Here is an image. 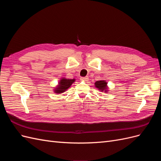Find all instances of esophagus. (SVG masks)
Listing matches in <instances>:
<instances>
[{
    "label": "esophagus",
    "mask_w": 161,
    "mask_h": 161,
    "mask_svg": "<svg viewBox=\"0 0 161 161\" xmlns=\"http://www.w3.org/2000/svg\"><path fill=\"white\" fill-rule=\"evenodd\" d=\"M88 77L87 76H85V77H81L80 78V80H82V81H86V80H88Z\"/></svg>",
    "instance_id": "1"
}]
</instances>
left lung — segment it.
<instances>
[{
  "mask_svg": "<svg viewBox=\"0 0 161 161\" xmlns=\"http://www.w3.org/2000/svg\"><path fill=\"white\" fill-rule=\"evenodd\" d=\"M108 82H107L105 80H97L95 82V85L96 88H97V89H99V91H102V92H107L108 91Z\"/></svg>",
  "mask_w": 161,
  "mask_h": 161,
  "instance_id": "obj_1",
  "label": "left lung"
}]
</instances>
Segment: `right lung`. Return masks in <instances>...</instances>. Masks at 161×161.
Masks as SVG:
<instances>
[{
  "mask_svg": "<svg viewBox=\"0 0 161 161\" xmlns=\"http://www.w3.org/2000/svg\"><path fill=\"white\" fill-rule=\"evenodd\" d=\"M75 81V79H65V78H62L61 80L58 82V86L55 87L54 92L56 93H62L64 91H66L68 89L70 88L71 85Z\"/></svg>",
  "mask_w": 161,
  "mask_h": 161,
  "instance_id": "right-lung-1",
  "label": "right lung"
}]
</instances>
